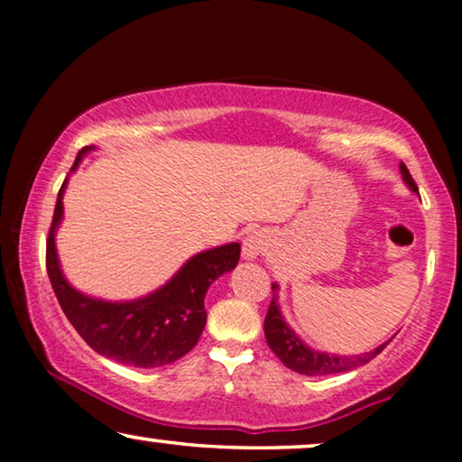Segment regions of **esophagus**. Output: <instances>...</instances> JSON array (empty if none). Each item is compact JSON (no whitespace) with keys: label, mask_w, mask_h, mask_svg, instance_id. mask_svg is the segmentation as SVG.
Here are the masks:
<instances>
[{"label":"esophagus","mask_w":462,"mask_h":462,"mask_svg":"<svg viewBox=\"0 0 462 462\" xmlns=\"http://www.w3.org/2000/svg\"><path fill=\"white\" fill-rule=\"evenodd\" d=\"M264 236L263 233H258V231H252V233H248V236L244 237V244H242V254H244V258H256V256H261L263 252H264Z\"/></svg>","instance_id":"obj_1"}]
</instances>
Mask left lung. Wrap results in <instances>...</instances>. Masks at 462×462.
<instances>
[{
	"label": "left lung",
	"mask_w": 462,
	"mask_h": 462,
	"mask_svg": "<svg viewBox=\"0 0 462 462\" xmlns=\"http://www.w3.org/2000/svg\"><path fill=\"white\" fill-rule=\"evenodd\" d=\"M402 176L406 180V185L412 189V191L419 193V187L412 179V174L408 172V168L400 163ZM277 286H273L275 290ZM277 296L273 294V300H271L267 318H264V337H267V343L271 346V351L275 353L277 357L282 359V364L286 368L299 372V374L305 376H326V374H338V372H346L353 368H359V365L368 364L370 359H374L378 353L384 349V345L378 346V349L364 353V356H353V357H345V356H328V353H318L313 349H309L307 345H302V340L296 337V334L290 330L283 321L280 309L275 305Z\"/></svg>",
	"instance_id": "obj_1"
}]
</instances>
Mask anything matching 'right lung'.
<instances>
[{"label": "right lung", "mask_w": 462, "mask_h": 462, "mask_svg": "<svg viewBox=\"0 0 462 462\" xmlns=\"http://www.w3.org/2000/svg\"><path fill=\"white\" fill-rule=\"evenodd\" d=\"M88 149H81L86 153ZM75 160L73 168L81 160ZM62 182L52 225L46 239V269L67 319L100 356L136 368L172 364L198 345L206 326L204 299L210 283L239 261V244L193 256L172 280L147 299L134 302H103L75 292L60 273L54 248V229L62 217Z\"/></svg>", "instance_id": "right-lung-1"}]
</instances>
